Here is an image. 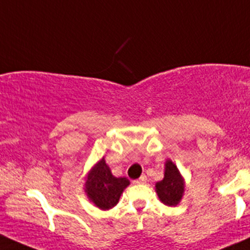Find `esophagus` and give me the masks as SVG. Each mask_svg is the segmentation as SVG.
I'll use <instances>...</instances> for the list:
<instances>
[{
	"label": "esophagus",
	"instance_id": "esophagus-1",
	"mask_svg": "<svg viewBox=\"0 0 250 250\" xmlns=\"http://www.w3.org/2000/svg\"><path fill=\"white\" fill-rule=\"evenodd\" d=\"M146 180H147L146 176H145V175H143V176H141V177H139L138 180L134 181V183H136V185H141V183H145V182H146Z\"/></svg>",
	"mask_w": 250,
	"mask_h": 250
}]
</instances>
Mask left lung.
<instances>
[{
    "label": "left lung",
    "instance_id": "8db88e82",
    "mask_svg": "<svg viewBox=\"0 0 250 250\" xmlns=\"http://www.w3.org/2000/svg\"><path fill=\"white\" fill-rule=\"evenodd\" d=\"M156 190L160 201L167 206H175L182 198L185 183H183L177 167L171 160H167L165 164L164 178L157 183Z\"/></svg>",
    "mask_w": 250,
    "mask_h": 250
}]
</instances>
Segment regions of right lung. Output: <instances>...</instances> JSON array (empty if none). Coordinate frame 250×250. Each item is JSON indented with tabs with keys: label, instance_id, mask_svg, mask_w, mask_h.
Returning <instances> with one entry per match:
<instances>
[{
	"label": "right lung",
	"instance_id": "add662e5",
	"mask_svg": "<svg viewBox=\"0 0 250 250\" xmlns=\"http://www.w3.org/2000/svg\"><path fill=\"white\" fill-rule=\"evenodd\" d=\"M129 185L125 177H115L104 158L94 165L86 180V193L101 209L112 208L120 200L125 188Z\"/></svg>",
	"mask_w": 250,
	"mask_h": 250
}]
</instances>
